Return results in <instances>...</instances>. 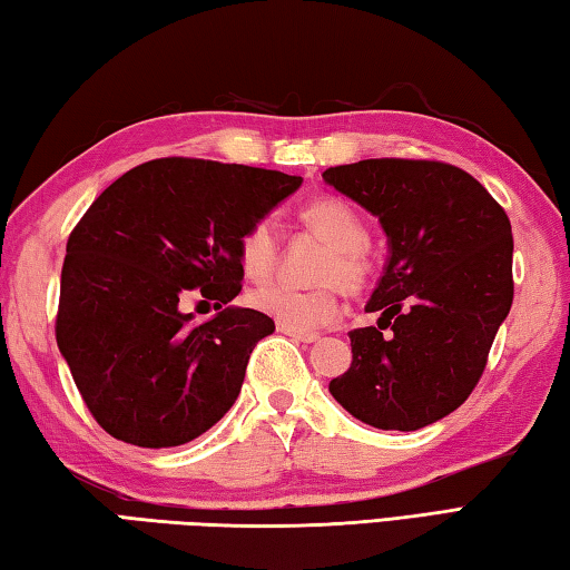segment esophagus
Instances as JSON below:
<instances>
[{
  "label": "esophagus",
  "mask_w": 570,
  "mask_h": 570,
  "mask_svg": "<svg viewBox=\"0 0 570 570\" xmlns=\"http://www.w3.org/2000/svg\"><path fill=\"white\" fill-rule=\"evenodd\" d=\"M277 330H281L283 335L297 340V342H307V345H309V342H317L320 340V335H315V332H297V330H289L285 325H277Z\"/></svg>",
  "instance_id": "obj_1"
}]
</instances>
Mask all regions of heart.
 <instances>
[{
    "instance_id": "1",
    "label": "heart",
    "mask_w": 570,
    "mask_h": 570,
    "mask_svg": "<svg viewBox=\"0 0 570 570\" xmlns=\"http://www.w3.org/2000/svg\"><path fill=\"white\" fill-rule=\"evenodd\" d=\"M299 223L327 243L317 265V287L297 289L283 283L257 287L250 305L277 325L297 332H313L335 322L340 315V287L350 295L362 293L374 281L377 261L367 245V225L347 200L325 196L299 208ZM281 253V233L273 218H257L238 240V261L250 281H265L275 271Z\"/></svg>"
}]
</instances>
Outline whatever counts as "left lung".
<instances>
[{
	"mask_svg": "<svg viewBox=\"0 0 570 570\" xmlns=\"http://www.w3.org/2000/svg\"><path fill=\"white\" fill-rule=\"evenodd\" d=\"M325 184L377 216L390 257L350 332L352 364L330 394L360 422L414 432L466 402L513 303L507 210L474 176L439 160L367 158Z\"/></svg>",
	"mask_w": 570,
	"mask_h": 570,
	"instance_id": "1",
	"label": "left lung"
}]
</instances>
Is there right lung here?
I'll return each mask as SVG.
<instances>
[{
	"instance_id": "add662e5",
	"label": "right lung",
	"mask_w": 570,
	"mask_h": 570,
	"mask_svg": "<svg viewBox=\"0 0 570 570\" xmlns=\"http://www.w3.org/2000/svg\"><path fill=\"white\" fill-rule=\"evenodd\" d=\"M303 184L281 170L156 158L83 213L61 267L57 345L86 406L111 436L180 446L238 400L250 352L275 322L233 307L238 240ZM198 294L222 309L193 323Z\"/></svg>"
}]
</instances>
